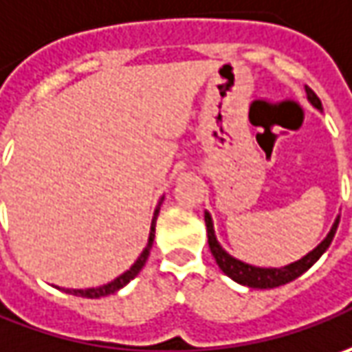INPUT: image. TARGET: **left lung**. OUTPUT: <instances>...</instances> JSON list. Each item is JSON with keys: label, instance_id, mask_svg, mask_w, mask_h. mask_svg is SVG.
I'll return each mask as SVG.
<instances>
[{"label": "left lung", "instance_id": "left-lung-1", "mask_svg": "<svg viewBox=\"0 0 352 352\" xmlns=\"http://www.w3.org/2000/svg\"><path fill=\"white\" fill-rule=\"evenodd\" d=\"M306 93H308V101L316 109L321 111V101L320 97L316 93L311 91L309 87H306ZM204 222H206V234H208V245H210V253L212 257L218 263V267L222 269V273L228 274L232 280H236L239 285L249 286V288H276V286L286 285L290 280L298 278L302 273H306L309 267L320 259L321 255L327 251V248L331 245L333 241L335 232H337V226H339V216L335 218L333 226L329 230V234L325 236V239L321 241L320 245L316 249H311L308 255H304L302 259L294 261L290 265H285V267H276V269H265V267H255V265H249V263H243V261L232 257L228 251H226L218 239H216V234H214V224L210 214L204 212Z\"/></svg>", "mask_w": 352, "mask_h": 352}]
</instances>
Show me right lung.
Segmentation results:
<instances>
[{"label":"right lung","instance_id":"obj_1","mask_svg":"<svg viewBox=\"0 0 352 352\" xmlns=\"http://www.w3.org/2000/svg\"><path fill=\"white\" fill-rule=\"evenodd\" d=\"M164 200V199H162ZM162 200H160V204H162ZM157 212H160V208H155V214H153V220H152V228H150V237H148V245L144 248V251L140 253V257L136 259V263L128 269L126 273H122L120 276H116L115 280H111V283H107L103 286H97V288H85V290H72V288H67L66 292L67 294H74V296H83V298H101V296H109V294H115L118 292L122 286H126L136 274L144 269V265H146V261L150 257V249L153 245V237H155V220H157Z\"/></svg>","mask_w":352,"mask_h":352}]
</instances>
